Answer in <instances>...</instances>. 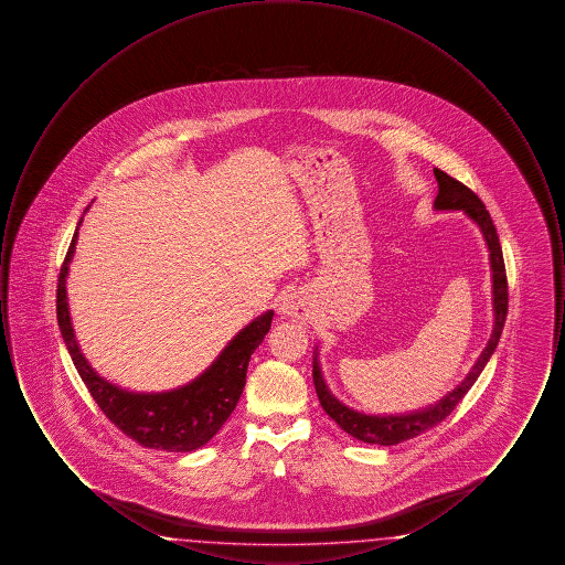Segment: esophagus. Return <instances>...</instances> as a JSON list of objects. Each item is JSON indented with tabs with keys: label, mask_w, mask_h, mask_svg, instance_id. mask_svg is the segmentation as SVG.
Returning <instances> with one entry per match:
<instances>
[{
	"label": "esophagus",
	"mask_w": 565,
	"mask_h": 565,
	"mask_svg": "<svg viewBox=\"0 0 565 565\" xmlns=\"http://www.w3.org/2000/svg\"><path fill=\"white\" fill-rule=\"evenodd\" d=\"M279 311L286 318L295 320V322H307V320L313 318L311 300H309V296L300 292V290H295V292H288V295L284 296L281 305H279Z\"/></svg>",
	"instance_id": "obj_1"
}]
</instances>
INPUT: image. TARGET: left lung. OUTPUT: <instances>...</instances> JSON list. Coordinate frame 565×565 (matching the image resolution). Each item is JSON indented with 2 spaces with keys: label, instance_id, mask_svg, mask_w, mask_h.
Listing matches in <instances>:
<instances>
[{
  "label": "left lung",
  "instance_id": "obj_1",
  "mask_svg": "<svg viewBox=\"0 0 565 565\" xmlns=\"http://www.w3.org/2000/svg\"><path fill=\"white\" fill-rule=\"evenodd\" d=\"M434 178L438 182V192L434 199V212H461L472 224L479 226L483 235L487 252H489V270H491V307H493V328L491 337L472 364L470 373L463 376L456 387L445 394L440 401L406 411V413H362L353 406H348L343 401H339L332 390L328 387L323 379L322 364H320V351L316 348L313 351V383L318 398L323 406V411L337 422L341 430L348 431L355 440H362L366 445H379V447H390L398 445L403 440H408L422 431L430 430L436 424H440L459 401L468 394V390L475 385V381L483 373L489 358L498 348L502 328L507 322L509 313V286H507V269H504V258H502V247L495 233V226L491 222V215L484 210L483 201L472 192L466 189L461 182L454 180L440 169H434Z\"/></svg>",
  "mask_w": 565,
  "mask_h": 565
}]
</instances>
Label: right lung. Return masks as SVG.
<instances>
[{
  "mask_svg": "<svg viewBox=\"0 0 565 565\" xmlns=\"http://www.w3.org/2000/svg\"><path fill=\"white\" fill-rule=\"evenodd\" d=\"M81 224L82 217L58 273L56 286V320L78 375L109 422L139 445L171 454H189L201 449L214 438L239 403L249 358L269 332L273 311L269 309L243 326L224 345V350L217 353L214 362L189 383L167 392H134L120 387L88 364L72 326L67 275L76 254Z\"/></svg>",
  "mask_w": 565,
  "mask_h": 565,
  "instance_id": "1",
  "label": "right lung"
}]
</instances>
